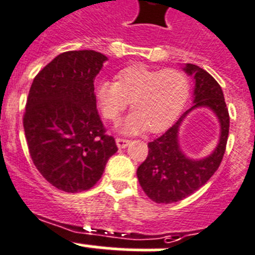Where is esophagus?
<instances>
[{
	"label": "esophagus",
	"instance_id": "1",
	"mask_svg": "<svg viewBox=\"0 0 255 255\" xmlns=\"http://www.w3.org/2000/svg\"><path fill=\"white\" fill-rule=\"evenodd\" d=\"M129 143H130V140L128 139H123V137H118V139H116V144H118V146L120 149L126 148V146L129 145Z\"/></svg>",
	"mask_w": 255,
	"mask_h": 255
}]
</instances>
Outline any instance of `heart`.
<instances>
[{
  "mask_svg": "<svg viewBox=\"0 0 255 255\" xmlns=\"http://www.w3.org/2000/svg\"><path fill=\"white\" fill-rule=\"evenodd\" d=\"M190 79L174 68L156 69L130 65L118 73V81H101L96 99L105 119L116 121L130 105L134 111L121 124V132L136 134L148 129L159 132L176 121L190 97Z\"/></svg>",
  "mask_w": 255,
  "mask_h": 255,
  "instance_id": "1",
  "label": "heart"
}]
</instances>
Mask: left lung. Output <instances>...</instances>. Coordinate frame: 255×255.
Returning a JSON list of instances; mask_svg holds the SVG:
<instances>
[{
  "label": "left lung",
  "mask_w": 255,
  "mask_h": 255,
  "mask_svg": "<svg viewBox=\"0 0 255 255\" xmlns=\"http://www.w3.org/2000/svg\"><path fill=\"white\" fill-rule=\"evenodd\" d=\"M183 71L195 79L193 106L162 136L148 143V156L136 170L140 186L156 204L178 202L204 186L218 170L228 143L230 118L220 85L198 65L187 63ZM198 107H207L217 115L221 123V139L209 157L192 160L181 151L178 131L184 118Z\"/></svg>",
  "instance_id": "left-lung-1"
}]
</instances>
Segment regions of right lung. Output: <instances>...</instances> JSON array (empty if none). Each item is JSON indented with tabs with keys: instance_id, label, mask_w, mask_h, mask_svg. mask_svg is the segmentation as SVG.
<instances>
[{
	"instance_id": "obj_1",
	"label": "right lung",
	"mask_w": 255,
	"mask_h": 255,
	"mask_svg": "<svg viewBox=\"0 0 255 255\" xmlns=\"http://www.w3.org/2000/svg\"><path fill=\"white\" fill-rule=\"evenodd\" d=\"M106 60L95 50L65 51L30 87L24 114L30 156L41 176L64 192L90 190L118 151L96 109L93 82Z\"/></svg>"
}]
</instances>
